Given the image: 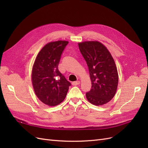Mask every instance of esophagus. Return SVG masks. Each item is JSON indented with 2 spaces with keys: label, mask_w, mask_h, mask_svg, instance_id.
Returning <instances> with one entry per match:
<instances>
[{
  "label": "esophagus",
  "mask_w": 148,
  "mask_h": 148,
  "mask_svg": "<svg viewBox=\"0 0 148 148\" xmlns=\"http://www.w3.org/2000/svg\"><path fill=\"white\" fill-rule=\"evenodd\" d=\"M80 81H76V82H73V85H74V86H77V85H78V84H80Z\"/></svg>",
  "instance_id": "34e87169"
}]
</instances>
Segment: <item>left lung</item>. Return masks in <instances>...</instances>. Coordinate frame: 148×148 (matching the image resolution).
<instances>
[{"instance_id":"8db88e82","label":"left lung","mask_w":148,"mask_h":148,"mask_svg":"<svg viewBox=\"0 0 148 148\" xmlns=\"http://www.w3.org/2000/svg\"><path fill=\"white\" fill-rule=\"evenodd\" d=\"M78 47L88 66L91 89L88 101L95 106L107 104L114 97L119 83L117 66L107 48L97 41L79 42Z\"/></svg>"}]
</instances>
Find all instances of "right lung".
I'll list each match as a JSON object with an SVG mask.
<instances>
[{"instance_id":"obj_1","label":"right lung","mask_w":148,"mask_h":148,"mask_svg":"<svg viewBox=\"0 0 148 148\" xmlns=\"http://www.w3.org/2000/svg\"><path fill=\"white\" fill-rule=\"evenodd\" d=\"M68 43L66 41L48 42L38 53L33 66L31 80L34 92L49 106L63 102L71 85L58 69L61 54Z\"/></svg>"}]
</instances>
